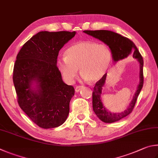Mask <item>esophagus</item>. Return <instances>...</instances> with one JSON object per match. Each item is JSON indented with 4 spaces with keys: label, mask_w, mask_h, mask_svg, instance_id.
I'll use <instances>...</instances> for the list:
<instances>
[{
    "label": "esophagus",
    "mask_w": 158,
    "mask_h": 158,
    "mask_svg": "<svg viewBox=\"0 0 158 158\" xmlns=\"http://www.w3.org/2000/svg\"><path fill=\"white\" fill-rule=\"evenodd\" d=\"M83 88H84V86H82V85H79V86H76L75 92H76V93H78V92L81 91V90H82Z\"/></svg>",
    "instance_id": "esophagus-1"
}]
</instances>
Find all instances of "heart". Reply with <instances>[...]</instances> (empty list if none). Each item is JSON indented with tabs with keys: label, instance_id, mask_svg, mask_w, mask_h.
I'll use <instances>...</instances> for the list:
<instances>
[{
	"label": "heart",
	"instance_id": "heart-1",
	"mask_svg": "<svg viewBox=\"0 0 158 158\" xmlns=\"http://www.w3.org/2000/svg\"><path fill=\"white\" fill-rule=\"evenodd\" d=\"M111 60V51L106 45L83 41L68 48L65 57L57 59L56 65L63 78L68 84L74 81L79 68L83 79L94 82L105 75Z\"/></svg>",
	"mask_w": 158,
	"mask_h": 158
}]
</instances>
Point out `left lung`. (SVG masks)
Returning <instances> with one entry per match:
<instances>
[{
    "instance_id": "left-lung-1",
    "label": "left lung",
    "mask_w": 158,
    "mask_h": 158,
    "mask_svg": "<svg viewBox=\"0 0 158 158\" xmlns=\"http://www.w3.org/2000/svg\"><path fill=\"white\" fill-rule=\"evenodd\" d=\"M84 32L92 36L94 38L100 40L106 44L110 49L112 57L114 63L120 60L127 58L129 55H133V58L138 61L139 64V82L137 88L133 99L128 106L122 113H112L109 111L103 104L101 99L102 89L104 86L106 74L96 83L93 93V108L94 113L98 118L105 123H113L119 121L128 115L133 111L137 101V97L141 91L144 84L143 76V65L144 61L141 54L134 43L127 37L122 36L121 34L109 30H84Z\"/></svg>"
}]
</instances>
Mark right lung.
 <instances>
[{"label":"right lung","mask_w":158,"mask_h":158,"mask_svg":"<svg viewBox=\"0 0 158 158\" xmlns=\"http://www.w3.org/2000/svg\"><path fill=\"white\" fill-rule=\"evenodd\" d=\"M76 31H39L22 47L14 64L13 82L19 106L43 128L64 124L74 94L56 66L59 52Z\"/></svg>","instance_id":"right-lung-1"}]
</instances>
